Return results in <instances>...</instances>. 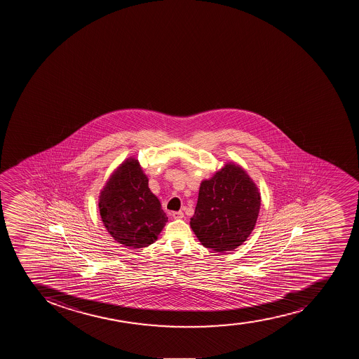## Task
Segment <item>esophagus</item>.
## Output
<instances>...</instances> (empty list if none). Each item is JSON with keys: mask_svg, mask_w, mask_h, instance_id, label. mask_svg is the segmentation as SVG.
<instances>
[{"mask_svg": "<svg viewBox=\"0 0 359 359\" xmlns=\"http://www.w3.org/2000/svg\"><path fill=\"white\" fill-rule=\"evenodd\" d=\"M172 217H173L174 219H182V217H184V213H182V210H179V212H173V213H172Z\"/></svg>", "mask_w": 359, "mask_h": 359, "instance_id": "obj_1", "label": "esophagus"}]
</instances>
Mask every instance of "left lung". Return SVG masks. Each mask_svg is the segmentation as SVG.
<instances>
[{
  "label": "left lung",
  "instance_id": "obj_1",
  "mask_svg": "<svg viewBox=\"0 0 359 359\" xmlns=\"http://www.w3.org/2000/svg\"><path fill=\"white\" fill-rule=\"evenodd\" d=\"M261 196L245 170L227 163L201 182L191 227L214 252L234 250L247 240L259 217Z\"/></svg>",
  "mask_w": 359,
  "mask_h": 359
}]
</instances>
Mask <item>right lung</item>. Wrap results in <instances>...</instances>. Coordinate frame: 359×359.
Here are the masks:
<instances>
[{
	"label": "right lung",
	"instance_id": "right-lung-1",
	"mask_svg": "<svg viewBox=\"0 0 359 359\" xmlns=\"http://www.w3.org/2000/svg\"><path fill=\"white\" fill-rule=\"evenodd\" d=\"M100 217L112 238L128 248L152 245L167 222L149 179L135 159L118 167L100 192Z\"/></svg>",
	"mask_w": 359,
	"mask_h": 359
}]
</instances>
